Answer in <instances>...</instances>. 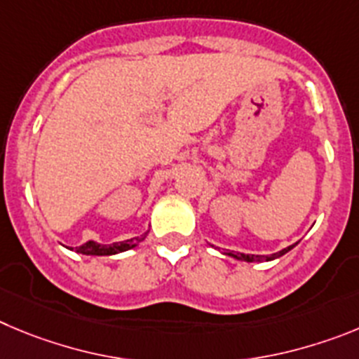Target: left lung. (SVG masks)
Returning a JSON list of instances; mask_svg holds the SVG:
<instances>
[{"label":"left lung","instance_id":"left-lung-1","mask_svg":"<svg viewBox=\"0 0 359 359\" xmlns=\"http://www.w3.org/2000/svg\"><path fill=\"white\" fill-rule=\"evenodd\" d=\"M297 245L299 243L290 245V247L283 248V250L276 252V254H270V256H254V254H243V252H224V254L225 256L234 257V259H238V261H247V263H264V261H273V259H277V257L284 256L286 252H290L293 247H297Z\"/></svg>","mask_w":359,"mask_h":359}]
</instances>
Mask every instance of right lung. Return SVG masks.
I'll return each mask as SVG.
<instances>
[{
  "mask_svg": "<svg viewBox=\"0 0 359 359\" xmlns=\"http://www.w3.org/2000/svg\"><path fill=\"white\" fill-rule=\"evenodd\" d=\"M148 231L141 236H135V238H130V240L125 241H116V243H98V241H87L82 247H76L75 252L79 254H83V256H114V254H119V252H127L130 248L137 247L141 241L147 238ZM73 250V248H71Z\"/></svg>",
  "mask_w": 359,
  "mask_h": 359,
  "instance_id": "obj_1",
  "label": "right lung"
}]
</instances>
